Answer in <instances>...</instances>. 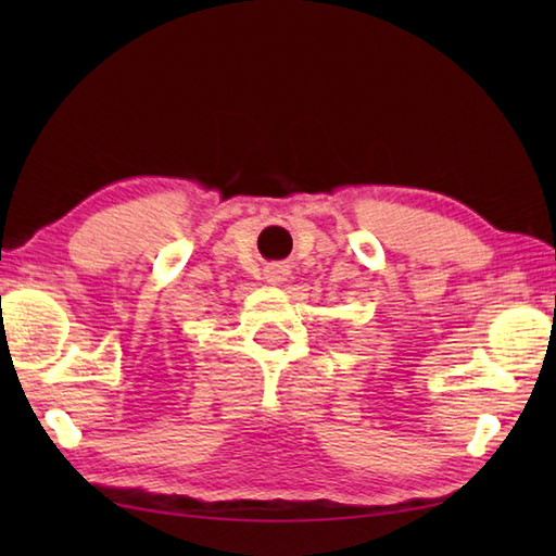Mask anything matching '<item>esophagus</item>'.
Masks as SVG:
<instances>
[{
	"label": "esophagus",
	"mask_w": 556,
	"mask_h": 556,
	"mask_svg": "<svg viewBox=\"0 0 556 556\" xmlns=\"http://www.w3.org/2000/svg\"><path fill=\"white\" fill-rule=\"evenodd\" d=\"M265 279L269 285H281V281L289 279V265L285 263H271L265 267Z\"/></svg>",
	"instance_id": "34e87169"
}]
</instances>
